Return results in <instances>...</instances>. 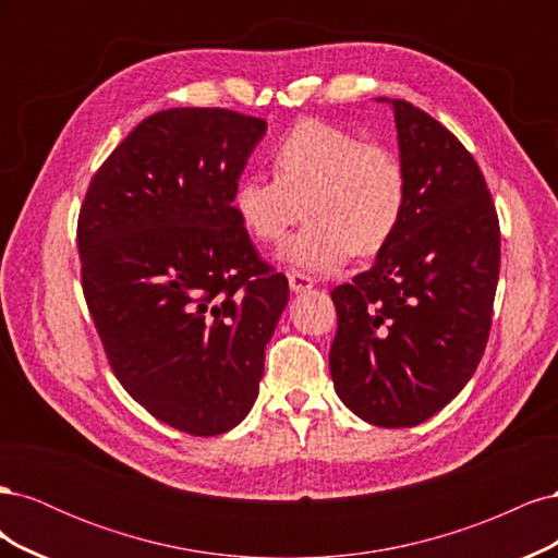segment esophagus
Masks as SVG:
<instances>
[{"label": "esophagus", "mask_w": 558, "mask_h": 558, "mask_svg": "<svg viewBox=\"0 0 558 558\" xmlns=\"http://www.w3.org/2000/svg\"><path fill=\"white\" fill-rule=\"evenodd\" d=\"M289 286H291L293 293H305L314 286V279L307 277L305 272H291L289 275Z\"/></svg>", "instance_id": "1"}]
</instances>
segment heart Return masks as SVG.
<instances>
[{
  "label": "heart",
  "instance_id": "1",
  "mask_svg": "<svg viewBox=\"0 0 558 558\" xmlns=\"http://www.w3.org/2000/svg\"><path fill=\"white\" fill-rule=\"evenodd\" d=\"M272 170L275 179L238 181L232 211L253 242L275 246L305 209L307 228L279 253L302 272L332 275L351 253L377 256L408 214L410 179L398 154L340 125L300 121L275 144Z\"/></svg>",
  "mask_w": 558,
  "mask_h": 558
}]
</instances>
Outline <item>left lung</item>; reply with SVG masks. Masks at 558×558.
Masks as SVG:
<instances>
[{
	"label": "left lung",
	"mask_w": 558,
	"mask_h": 558,
	"mask_svg": "<svg viewBox=\"0 0 558 558\" xmlns=\"http://www.w3.org/2000/svg\"><path fill=\"white\" fill-rule=\"evenodd\" d=\"M393 107L408 214L375 265L330 293L335 391L373 426L408 428L440 412L475 375L492 330L500 228L468 148L426 111Z\"/></svg>",
	"instance_id": "1"
}]
</instances>
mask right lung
<instances>
[{"label": "right lung", "mask_w": 558, "mask_h": 558, "mask_svg": "<svg viewBox=\"0 0 558 558\" xmlns=\"http://www.w3.org/2000/svg\"><path fill=\"white\" fill-rule=\"evenodd\" d=\"M263 118L228 109L148 116L99 167L78 214L81 281L116 379L189 435L251 412L289 281L232 211Z\"/></svg>", "instance_id": "1"}]
</instances>
